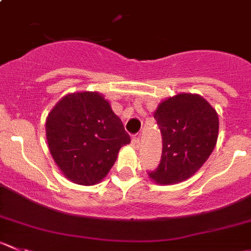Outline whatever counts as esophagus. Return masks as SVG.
<instances>
[{"instance_id": "1", "label": "esophagus", "mask_w": 251, "mask_h": 251, "mask_svg": "<svg viewBox=\"0 0 251 251\" xmlns=\"http://www.w3.org/2000/svg\"><path fill=\"white\" fill-rule=\"evenodd\" d=\"M131 145H132L135 148L140 147V138L136 137V136H133L132 140H131Z\"/></svg>"}]
</instances>
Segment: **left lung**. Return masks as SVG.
<instances>
[{
	"instance_id": "left-lung-1",
	"label": "left lung",
	"mask_w": 251,
	"mask_h": 251,
	"mask_svg": "<svg viewBox=\"0 0 251 251\" xmlns=\"http://www.w3.org/2000/svg\"><path fill=\"white\" fill-rule=\"evenodd\" d=\"M154 119L162 133V157L148 173L158 184L190 177L207 160L218 136V115L200 96L177 94L159 104Z\"/></svg>"
}]
</instances>
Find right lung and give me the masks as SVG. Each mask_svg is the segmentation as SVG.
<instances>
[{"mask_svg":"<svg viewBox=\"0 0 251 251\" xmlns=\"http://www.w3.org/2000/svg\"><path fill=\"white\" fill-rule=\"evenodd\" d=\"M46 138L53 160L72 181L94 185L109 173L130 135L98 93L64 97L49 114Z\"/></svg>","mask_w":251,"mask_h":251,"instance_id":"obj_1","label":"right lung"}]
</instances>
